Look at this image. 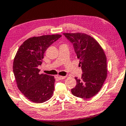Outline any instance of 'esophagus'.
Returning a JSON list of instances; mask_svg holds the SVG:
<instances>
[{
	"label": "esophagus",
	"mask_w": 126,
	"mask_h": 126,
	"mask_svg": "<svg viewBox=\"0 0 126 126\" xmlns=\"http://www.w3.org/2000/svg\"><path fill=\"white\" fill-rule=\"evenodd\" d=\"M59 79H63L66 78V76H57V77Z\"/></svg>",
	"instance_id": "obj_1"
}]
</instances>
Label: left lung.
Here are the masks:
<instances>
[{"instance_id": "left-lung-1", "label": "left lung", "mask_w": 126, "mask_h": 126, "mask_svg": "<svg viewBox=\"0 0 126 126\" xmlns=\"http://www.w3.org/2000/svg\"><path fill=\"white\" fill-rule=\"evenodd\" d=\"M63 34L73 44L83 73L80 79L75 77L77 84L71 89L72 93L80 98H90L100 91L106 79V56L99 44L90 36L82 33Z\"/></svg>"}]
</instances>
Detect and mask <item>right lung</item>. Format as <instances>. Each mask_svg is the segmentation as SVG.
I'll return each mask as SVG.
<instances>
[{"mask_svg": "<svg viewBox=\"0 0 126 126\" xmlns=\"http://www.w3.org/2000/svg\"><path fill=\"white\" fill-rule=\"evenodd\" d=\"M61 36L57 34L29 38L20 46L15 56L13 71L18 88L33 102L44 103L53 94L54 77L40 75L37 67L42 64L47 49Z\"/></svg>", "mask_w": 126, "mask_h": 126, "instance_id": "obj_1", "label": "right lung"}]
</instances>
